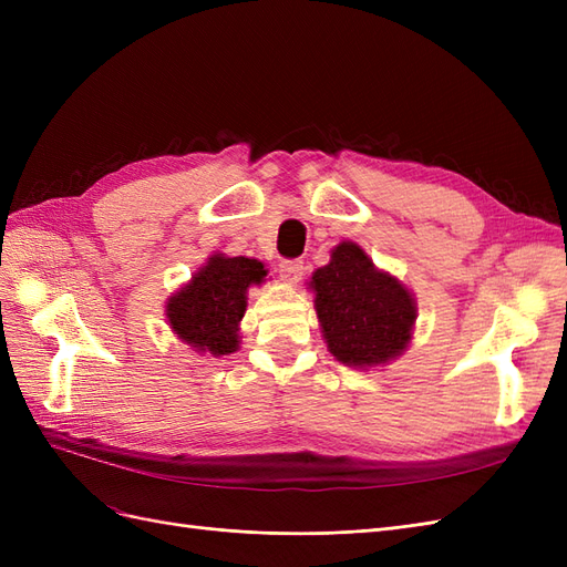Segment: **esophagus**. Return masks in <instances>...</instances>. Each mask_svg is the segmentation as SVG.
Segmentation results:
<instances>
[{
	"label": "esophagus",
	"mask_w": 567,
	"mask_h": 567,
	"mask_svg": "<svg viewBox=\"0 0 567 567\" xmlns=\"http://www.w3.org/2000/svg\"><path fill=\"white\" fill-rule=\"evenodd\" d=\"M302 271H305V265L302 260H284L279 265V277L286 281V284H298L302 279Z\"/></svg>",
	"instance_id": "34e87169"
}]
</instances>
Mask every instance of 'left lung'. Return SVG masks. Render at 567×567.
<instances>
[{
    "label": "left lung",
    "mask_w": 567,
    "mask_h": 567,
    "mask_svg": "<svg viewBox=\"0 0 567 567\" xmlns=\"http://www.w3.org/2000/svg\"><path fill=\"white\" fill-rule=\"evenodd\" d=\"M310 290L326 348L340 364L385 367L414 338V293L390 271L375 267L354 241L331 250V262L312 274Z\"/></svg>",
    "instance_id": "left-lung-1"
}]
</instances>
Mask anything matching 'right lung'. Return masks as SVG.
I'll return each instance as SVG.
<instances>
[{
	"mask_svg": "<svg viewBox=\"0 0 567 567\" xmlns=\"http://www.w3.org/2000/svg\"><path fill=\"white\" fill-rule=\"evenodd\" d=\"M267 269L252 257L213 252L192 279L165 302L173 333L198 354H231L241 346L238 326L248 307V288L260 286Z\"/></svg>",
	"mask_w": 567,
	"mask_h": 567,
	"instance_id": "obj_1",
	"label": "right lung"
}]
</instances>
